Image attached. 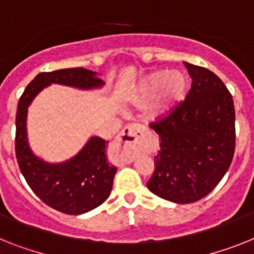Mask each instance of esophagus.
<instances>
[{
	"mask_svg": "<svg viewBox=\"0 0 254 254\" xmlns=\"http://www.w3.org/2000/svg\"><path fill=\"white\" fill-rule=\"evenodd\" d=\"M144 132L140 125H131L128 127H126L121 133L118 135V137L115 139V144L121 148H125V149L128 150V161H132L133 158V153H132V146L135 145L137 140H139L140 135Z\"/></svg>",
	"mask_w": 254,
	"mask_h": 254,
	"instance_id": "esophagus-1",
	"label": "esophagus"
}]
</instances>
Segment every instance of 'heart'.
Segmentation results:
<instances>
[{"mask_svg": "<svg viewBox=\"0 0 254 254\" xmlns=\"http://www.w3.org/2000/svg\"><path fill=\"white\" fill-rule=\"evenodd\" d=\"M158 91L160 94L150 109V117L153 119L165 118L183 101L188 91L187 76L178 71L171 74L165 71L153 72L140 81L132 101L136 105L145 104L154 97Z\"/></svg>", "mask_w": 254, "mask_h": 254, "instance_id": "heart-1", "label": "heart"}]
</instances>
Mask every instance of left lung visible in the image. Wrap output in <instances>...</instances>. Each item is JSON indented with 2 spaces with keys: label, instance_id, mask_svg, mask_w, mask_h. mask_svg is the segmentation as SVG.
<instances>
[{
  "label": "left lung",
  "instance_id": "left-lung-1",
  "mask_svg": "<svg viewBox=\"0 0 254 254\" xmlns=\"http://www.w3.org/2000/svg\"><path fill=\"white\" fill-rule=\"evenodd\" d=\"M190 91L150 128L161 149L146 187L163 200L190 204L217 187L235 152V108L223 81L205 67L184 62Z\"/></svg>",
  "mask_w": 254,
  "mask_h": 254
}]
</instances>
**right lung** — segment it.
I'll return each instance as SVG.
<instances>
[{
  "mask_svg": "<svg viewBox=\"0 0 254 254\" xmlns=\"http://www.w3.org/2000/svg\"><path fill=\"white\" fill-rule=\"evenodd\" d=\"M68 85L79 89L101 88L97 72L83 67L41 72L19 98L15 118V154L19 169L31 190L50 207L77 215L100 206L112 192L117 167L106 161V142L93 136L68 161L49 163L35 156L27 139V112L32 100L48 85Z\"/></svg>",
  "mask_w": 254,
  "mask_h": 254,
  "instance_id": "right-lung-1",
  "label": "right lung"
}]
</instances>
